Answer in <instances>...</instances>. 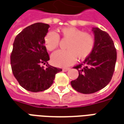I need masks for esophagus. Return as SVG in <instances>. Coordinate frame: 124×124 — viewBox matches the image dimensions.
<instances>
[{"label":"esophagus","instance_id":"1","mask_svg":"<svg viewBox=\"0 0 124 124\" xmlns=\"http://www.w3.org/2000/svg\"><path fill=\"white\" fill-rule=\"evenodd\" d=\"M69 69H70V68L65 67V68H63V71H69Z\"/></svg>","mask_w":124,"mask_h":124}]
</instances>
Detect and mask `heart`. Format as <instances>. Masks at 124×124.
Here are the masks:
<instances>
[{
	"label": "heart",
	"instance_id": "b5f03b06",
	"mask_svg": "<svg viewBox=\"0 0 124 124\" xmlns=\"http://www.w3.org/2000/svg\"><path fill=\"white\" fill-rule=\"evenodd\" d=\"M60 32L64 38L69 39L66 46L67 50H58L53 53L51 59L54 65L69 66L74 63L77 57L83 60L91 54L95 44L94 38L91 34L73 27H63ZM44 43L46 49L53 51L59 45V37L57 32L50 31L45 37Z\"/></svg>",
	"mask_w": 124,
	"mask_h": 124
}]
</instances>
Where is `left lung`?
Here are the masks:
<instances>
[{
  "label": "left lung",
  "mask_w": 124,
  "mask_h": 124,
  "mask_svg": "<svg viewBox=\"0 0 124 124\" xmlns=\"http://www.w3.org/2000/svg\"><path fill=\"white\" fill-rule=\"evenodd\" d=\"M94 47L83 63L75 67L79 77L71 81L73 88L84 94L100 91L111 81L117 59L114 41L108 33L93 27Z\"/></svg>",
  "instance_id": "obj_1"
}]
</instances>
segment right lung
<instances>
[{"instance_id":"obj_1","label":"right lung","mask_w":124,"mask_h":124,"mask_svg":"<svg viewBox=\"0 0 124 124\" xmlns=\"http://www.w3.org/2000/svg\"><path fill=\"white\" fill-rule=\"evenodd\" d=\"M50 26L37 23L22 31L16 37L10 64L13 75L19 84L27 91L39 92L51 87L56 73L62 69L48 64L49 56L44 38ZM41 64H46L45 68Z\"/></svg>"}]
</instances>
